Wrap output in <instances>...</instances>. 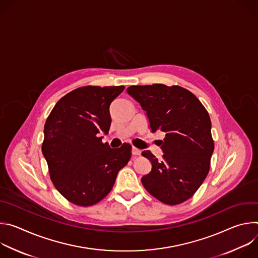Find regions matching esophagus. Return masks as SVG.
Listing matches in <instances>:
<instances>
[{"instance_id":"obj_1","label":"esophagus","mask_w":258,"mask_h":258,"mask_svg":"<svg viewBox=\"0 0 258 258\" xmlns=\"http://www.w3.org/2000/svg\"><path fill=\"white\" fill-rule=\"evenodd\" d=\"M141 152H142V151H141L140 149L136 148V147H133V148H132V153H133V155H140Z\"/></svg>"}]
</instances>
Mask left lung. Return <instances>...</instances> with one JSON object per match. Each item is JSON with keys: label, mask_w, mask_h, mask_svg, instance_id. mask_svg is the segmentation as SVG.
Masks as SVG:
<instances>
[{"label": "left lung", "mask_w": 258, "mask_h": 258, "mask_svg": "<svg viewBox=\"0 0 258 258\" xmlns=\"http://www.w3.org/2000/svg\"><path fill=\"white\" fill-rule=\"evenodd\" d=\"M126 91L146 111L152 133L165 134L161 160L148 150L142 152L152 164L141 179L143 186L162 203H182L195 194L209 171L214 143L207 110L194 94L178 86H132Z\"/></svg>", "instance_id": "8db88e82"}]
</instances>
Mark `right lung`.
I'll return each mask as SVG.
<instances>
[{"label":"right lung","mask_w":258,"mask_h":258,"mask_svg":"<svg viewBox=\"0 0 258 258\" xmlns=\"http://www.w3.org/2000/svg\"><path fill=\"white\" fill-rule=\"evenodd\" d=\"M123 90V86L76 89L56 103L46 120L42 152L50 177L73 204L91 206L105 198L131 159L130 144L112 149L100 137L108 134L110 104Z\"/></svg>","instance_id":"1"}]
</instances>
